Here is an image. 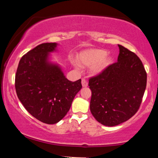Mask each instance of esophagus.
<instances>
[{
	"mask_svg": "<svg viewBox=\"0 0 158 158\" xmlns=\"http://www.w3.org/2000/svg\"><path fill=\"white\" fill-rule=\"evenodd\" d=\"M81 85H82V87H84V88L88 86V82H87V81L85 80V79H81Z\"/></svg>",
	"mask_w": 158,
	"mask_h": 158,
	"instance_id": "1",
	"label": "esophagus"
}]
</instances>
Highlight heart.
<instances>
[{
    "label": "heart",
    "mask_w": 158,
    "mask_h": 158,
    "mask_svg": "<svg viewBox=\"0 0 158 158\" xmlns=\"http://www.w3.org/2000/svg\"><path fill=\"white\" fill-rule=\"evenodd\" d=\"M78 64L90 67V73L94 76L102 74L113 62V58L104 49L91 48L83 50L77 56ZM77 65V64H76Z\"/></svg>",
    "instance_id": "obj_1"
}]
</instances>
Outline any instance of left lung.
I'll list each match as a JSON object with an SVG mask.
<instances>
[{
  "mask_svg": "<svg viewBox=\"0 0 158 158\" xmlns=\"http://www.w3.org/2000/svg\"><path fill=\"white\" fill-rule=\"evenodd\" d=\"M117 62L89 80L90 109L94 118L106 126H115L135 114L144 94L147 75L138 56L118 45Z\"/></svg>",
  "mask_w": 158,
  "mask_h": 158,
  "instance_id": "obj_1",
  "label": "left lung"
}]
</instances>
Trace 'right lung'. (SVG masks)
I'll return each instance as SVG.
<instances>
[{"mask_svg": "<svg viewBox=\"0 0 158 158\" xmlns=\"http://www.w3.org/2000/svg\"><path fill=\"white\" fill-rule=\"evenodd\" d=\"M57 43H44L25 54L15 75L19 100L35 118L47 124L59 123L81 89V79L69 81L60 64L52 61Z\"/></svg>", "mask_w": 158, "mask_h": 158, "instance_id": "obj_1", "label": "right lung"}]
</instances>
